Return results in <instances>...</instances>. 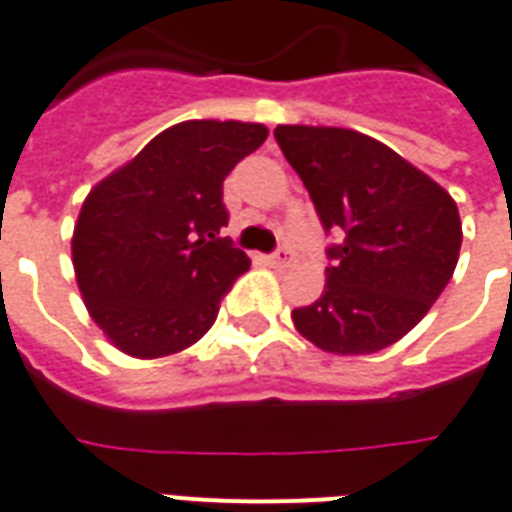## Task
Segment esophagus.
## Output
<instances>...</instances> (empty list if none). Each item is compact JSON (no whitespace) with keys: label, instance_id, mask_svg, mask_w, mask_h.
<instances>
[{"label":"esophagus","instance_id":"1","mask_svg":"<svg viewBox=\"0 0 512 512\" xmlns=\"http://www.w3.org/2000/svg\"><path fill=\"white\" fill-rule=\"evenodd\" d=\"M266 263H268V266H274V268L290 266V263H295V252H293V249H287V246H279L274 255L266 257Z\"/></svg>","mask_w":512,"mask_h":512}]
</instances>
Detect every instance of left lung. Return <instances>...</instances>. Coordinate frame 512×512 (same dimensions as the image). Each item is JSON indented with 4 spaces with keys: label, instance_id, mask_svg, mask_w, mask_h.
I'll return each instance as SVG.
<instances>
[{
    "label": "left lung",
    "instance_id": "left-lung-1",
    "mask_svg": "<svg viewBox=\"0 0 512 512\" xmlns=\"http://www.w3.org/2000/svg\"><path fill=\"white\" fill-rule=\"evenodd\" d=\"M274 138L304 181L325 233L323 295L293 309L320 350L369 355L423 320L456 271L458 208L437 181L380 140L339 127L279 124Z\"/></svg>",
    "mask_w": 512,
    "mask_h": 512
}]
</instances>
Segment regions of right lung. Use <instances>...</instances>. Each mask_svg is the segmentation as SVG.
<instances>
[{
    "label": "right lung",
    "instance_id": "right-lung-1",
    "mask_svg": "<svg viewBox=\"0 0 512 512\" xmlns=\"http://www.w3.org/2000/svg\"><path fill=\"white\" fill-rule=\"evenodd\" d=\"M244 121H181L83 200L75 279L94 323L119 350L162 358L195 344L249 257L219 236L222 181L263 146Z\"/></svg>",
    "mask_w": 512,
    "mask_h": 512
}]
</instances>
